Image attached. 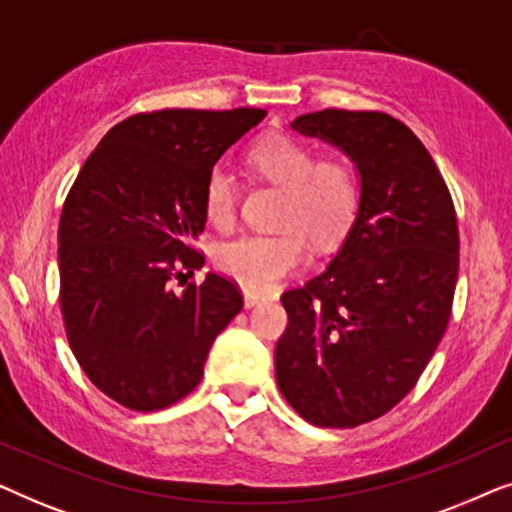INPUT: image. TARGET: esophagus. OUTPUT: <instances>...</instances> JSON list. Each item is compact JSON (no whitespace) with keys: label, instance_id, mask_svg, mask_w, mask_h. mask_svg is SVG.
Returning <instances> with one entry per match:
<instances>
[{"label":"esophagus","instance_id":"obj_1","mask_svg":"<svg viewBox=\"0 0 512 512\" xmlns=\"http://www.w3.org/2000/svg\"><path fill=\"white\" fill-rule=\"evenodd\" d=\"M265 300V293L254 291V289H244V307H256Z\"/></svg>","mask_w":512,"mask_h":512}]
</instances>
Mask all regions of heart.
<instances>
[{
  "label": "heart",
  "mask_w": 512,
  "mask_h": 512,
  "mask_svg": "<svg viewBox=\"0 0 512 512\" xmlns=\"http://www.w3.org/2000/svg\"><path fill=\"white\" fill-rule=\"evenodd\" d=\"M263 179L284 188L286 200L279 233H242L216 247V265L247 289H270L307 258L303 230L317 247H328L345 233L359 205L356 174L340 160H321L296 137L270 135L249 153ZM240 186L226 165L212 167L205 181V214L214 226L235 221Z\"/></svg>",
  "instance_id": "heart-1"
}]
</instances>
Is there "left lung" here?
Here are the masks:
<instances>
[{"instance_id": "8db88e82", "label": "left lung", "mask_w": 512, "mask_h": 512, "mask_svg": "<svg viewBox=\"0 0 512 512\" xmlns=\"http://www.w3.org/2000/svg\"><path fill=\"white\" fill-rule=\"evenodd\" d=\"M291 128L352 160L359 205L324 272L282 296L277 384L314 426L352 429L408 396L452 312L457 214L415 132L380 111L324 109Z\"/></svg>"}]
</instances>
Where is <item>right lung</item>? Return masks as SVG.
I'll use <instances>...</instances> for the list:
<instances>
[{
	"instance_id": "add662e5",
	"label": "right lung",
	"mask_w": 512,
	"mask_h": 512,
	"mask_svg": "<svg viewBox=\"0 0 512 512\" xmlns=\"http://www.w3.org/2000/svg\"><path fill=\"white\" fill-rule=\"evenodd\" d=\"M263 109H163L125 118L81 167L58 230L60 307L69 347L102 394L151 412L198 387L207 354L242 310L226 277L179 293L205 265V181Z\"/></svg>"
}]
</instances>
